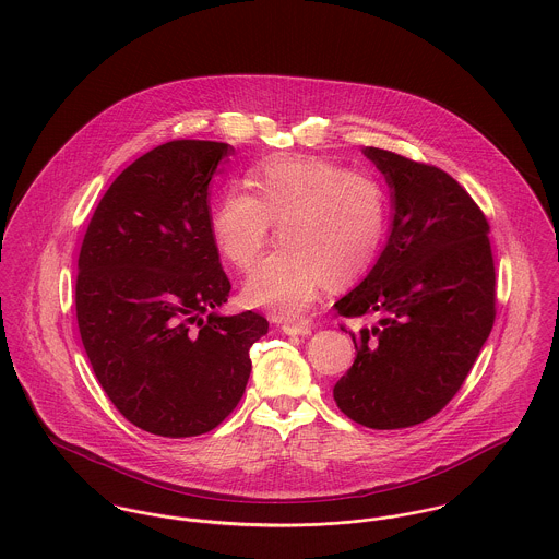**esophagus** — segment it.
Instances as JSON below:
<instances>
[{
  "instance_id": "obj_1",
  "label": "esophagus",
  "mask_w": 559,
  "mask_h": 559,
  "mask_svg": "<svg viewBox=\"0 0 559 559\" xmlns=\"http://www.w3.org/2000/svg\"><path fill=\"white\" fill-rule=\"evenodd\" d=\"M282 331L286 333V335H310L312 333V326H308V324H293V322H284L282 324Z\"/></svg>"
}]
</instances>
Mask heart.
Segmentation results:
<instances>
[{"instance_id":"b5f03b06","label":"heart","mask_w":559,"mask_h":559,"mask_svg":"<svg viewBox=\"0 0 559 559\" xmlns=\"http://www.w3.org/2000/svg\"><path fill=\"white\" fill-rule=\"evenodd\" d=\"M247 187L222 193L211 235L226 262L249 271L277 222L282 245L242 286L249 308L299 319L324 284L346 286L372 266L388 230V198L372 176L320 157L275 155L247 174Z\"/></svg>"}]
</instances>
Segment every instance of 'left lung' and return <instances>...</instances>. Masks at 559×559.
<instances>
[{
    "label": "left lung",
    "instance_id": "left-lung-1",
    "mask_svg": "<svg viewBox=\"0 0 559 559\" xmlns=\"http://www.w3.org/2000/svg\"><path fill=\"white\" fill-rule=\"evenodd\" d=\"M364 155L392 189L394 219L372 271L335 304L377 322L348 331L357 357L333 399L353 421L396 430L465 383L495 322V262L484 213L448 171L372 146Z\"/></svg>",
    "mask_w": 559,
    "mask_h": 559
}]
</instances>
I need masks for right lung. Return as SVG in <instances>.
Masks as SVG:
<instances>
[{
	"mask_svg": "<svg viewBox=\"0 0 559 559\" xmlns=\"http://www.w3.org/2000/svg\"><path fill=\"white\" fill-rule=\"evenodd\" d=\"M233 146L174 140L133 160L100 198L81 242L75 308L92 370L138 428L195 437L239 404L249 348L269 331L230 297L211 235L209 185Z\"/></svg>",
	"mask_w": 559,
	"mask_h": 559,
	"instance_id": "1",
	"label": "right lung"
}]
</instances>
